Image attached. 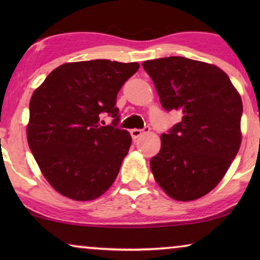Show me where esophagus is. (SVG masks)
Instances as JSON below:
<instances>
[{
  "label": "esophagus",
  "instance_id": "34e87169",
  "mask_svg": "<svg viewBox=\"0 0 260 260\" xmlns=\"http://www.w3.org/2000/svg\"><path fill=\"white\" fill-rule=\"evenodd\" d=\"M149 131H150V127L149 126H144V129H133L130 131V134H131V137L134 138H137V137H140L142 134H145V133H149Z\"/></svg>",
  "mask_w": 260,
  "mask_h": 260
}]
</instances>
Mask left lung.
<instances>
[{
	"instance_id": "8db88e82",
	"label": "left lung",
	"mask_w": 260,
	"mask_h": 260,
	"mask_svg": "<svg viewBox=\"0 0 260 260\" xmlns=\"http://www.w3.org/2000/svg\"><path fill=\"white\" fill-rule=\"evenodd\" d=\"M166 111L182 115L161 136V150L150 159L158 186L177 201H191L214 189L241 143L243 103L218 66L168 56L144 61Z\"/></svg>"
}]
</instances>
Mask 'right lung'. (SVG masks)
<instances>
[{
	"instance_id": "obj_1",
	"label": "right lung",
	"mask_w": 260,
	"mask_h": 260,
	"mask_svg": "<svg viewBox=\"0 0 260 260\" xmlns=\"http://www.w3.org/2000/svg\"><path fill=\"white\" fill-rule=\"evenodd\" d=\"M137 62L106 59L56 67L34 91L27 140L49 184L76 201L94 200L111 187L131 145L117 127V93L133 77ZM108 113L110 126L99 124Z\"/></svg>"
}]
</instances>
